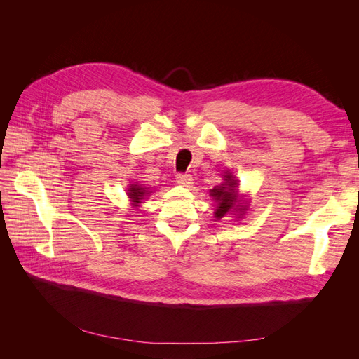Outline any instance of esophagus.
Wrapping results in <instances>:
<instances>
[{
  "instance_id": "34e87169",
  "label": "esophagus",
  "mask_w": 359,
  "mask_h": 359,
  "mask_svg": "<svg viewBox=\"0 0 359 359\" xmlns=\"http://www.w3.org/2000/svg\"><path fill=\"white\" fill-rule=\"evenodd\" d=\"M177 182L182 187H190L193 184V178L190 173H178L177 175Z\"/></svg>"
}]
</instances>
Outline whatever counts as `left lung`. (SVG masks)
Returning a JSON list of instances; mask_svg holds the SVG:
<instances>
[{
	"label": "left lung",
	"mask_w": 359,
	"mask_h": 359,
	"mask_svg": "<svg viewBox=\"0 0 359 359\" xmlns=\"http://www.w3.org/2000/svg\"><path fill=\"white\" fill-rule=\"evenodd\" d=\"M210 196H212L214 202L217 203L214 212L217 220L223 219L229 212H238V217H241L244 211H247L248 205L244 203L243 198H240V194H238V180H235L231 172H226L223 184L210 190Z\"/></svg>",
	"instance_id": "left-lung-1"
}]
</instances>
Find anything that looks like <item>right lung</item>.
Returning <instances> with one entry per match:
<instances>
[{
  "label": "right lung",
  "instance_id": "add662e5",
  "mask_svg": "<svg viewBox=\"0 0 359 359\" xmlns=\"http://www.w3.org/2000/svg\"><path fill=\"white\" fill-rule=\"evenodd\" d=\"M128 198L130 201H132V205L133 206H139V203H142V199L147 196V194H149V191L144 187L137 186V184H130L128 186Z\"/></svg>",
  "mask_w": 359,
  "mask_h": 359
}]
</instances>
